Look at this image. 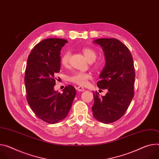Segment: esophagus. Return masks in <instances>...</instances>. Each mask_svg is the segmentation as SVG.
I'll list each match as a JSON object with an SVG mask.
<instances>
[{
  "label": "esophagus",
  "instance_id": "obj_1",
  "mask_svg": "<svg viewBox=\"0 0 159 159\" xmlns=\"http://www.w3.org/2000/svg\"><path fill=\"white\" fill-rule=\"evenodd\" d=\"M76 89L78 91H84L85 90V89L83 87H81V86H79Z\"/></svg>",
  "mask_w": 159,
  "mask_h": 159
}]
</instances>
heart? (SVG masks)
<instances>
[{
    "label": "heart",
    "mask_w": 159,
    "mask_h": 159,
    "mask_svg": "<svg viewBox=\"0 0 159 159\" xmlns=\"http://www.w3.org/2000/svg\"><path fill=\"white\" fill-rule=\"evenodd\" d=\"M82 52L89 62L94 61L97 56L94 50L91 48H84ZM71 53L69 51H65L61 57V63L63 66H67L70 61ZM92 79V75L90 73H85L82 71H76L69 77L70 81L74 82L79 85H85L88 83V80Z\"/></svg>",
    "instance_id": "b5f03b06"
}]
</instances>
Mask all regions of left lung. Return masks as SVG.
<instances>
[{"label": "left lung", "mask_w": 159, "mask_h": 159, "mask_svg": "<svg viewBox=\"0 0 159 159\" xmlns=\"http://www.w3.org/2000/svg\"><path fill=\"white\" fill-rule=\"evenodd\" d=\"M93 43L102 48L106 61L97 86L108 92L102 97L93 92L94 103L92 111L96 120L110 124L123 116L133 98V58L126 46L117 39H98Z\"/></svg>", "instance_id": "1"}]
</instances>
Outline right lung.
I'll return each mask as SVG.
<instances>
[{
  "label": "right lung",
  "mask_w": 159,
  "mask_h": 159,
  "mask_svg": "<svg viewBox=\"0 0 159 159\" xmlns=\"http://www.w3.org/2000/svg\"><path fill=\"white\" fill-rule=\"evenodd\" d=\"M68 41L50 38L35 46L27 60L25 84L26 99L37 116L49 124L63 120L71 108L76 94L71 85L61 93L55 91V75L61 68L60 51Z\"/></svg>",
  "instance_id": "add662e5"
}]
</instances>
